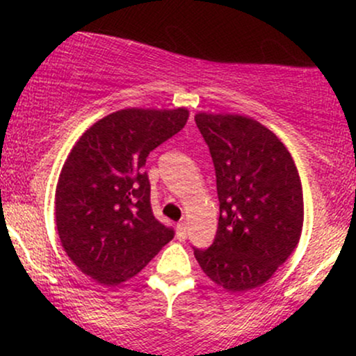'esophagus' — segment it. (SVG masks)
Listing matches in <instances>:
<instances>
[{"label":"esophagus","instance_id":"34e87169","mask_svg":"<svg viewBox=\"0 0 356 356\" xmlns=\"http://www.w3.org/2000/svg\"><path fill=\"white\" fill-rule=\"evenodd\" d=\"M186 236H187V222L186 220H181V222L177 224V238L186 239Z\"/></svg>","mask_w":356,"mask_h":356}]
</instances>
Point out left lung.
<instances>
[{
    "instance_id": "obj_1",
    "label": "left lung",
    "mask_w": 356,
    "mask_h": 356,
    "mask_svg": "<svg viewBox=\"0 0 356 356\" xmlns=\"http://www.w3.org/2000/svg\"><path fill=\"white\" fill-rule=\"evenodd\" d=\"M216 169L219 222L214 243L194 248L202 271L224 289L264 284L303 229V189L283 142L251 117L197 113Z\"/></svg>"
}]
</instances>
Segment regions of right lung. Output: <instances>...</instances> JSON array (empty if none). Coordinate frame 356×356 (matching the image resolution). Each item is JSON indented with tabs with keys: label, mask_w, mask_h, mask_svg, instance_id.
<instances>
[{
	"label": "right lung",
	"mask_w": 356,
	"mask_h": 356,
	"mask_svg": "<svg viewBox=\"0 0 356 356\" xmlns=\"http://www.w3.org/2000/svg\"><path fill=\"white\" fill-rule=\"evenodd\" d=\"M187 118L182 107L118 110L73 145L56 184V229L68 257L97 283L130 280L174 238L155 219L144 165Z\"/></svg>",
	"instance_id": "obj_1"
}]
</instances>
